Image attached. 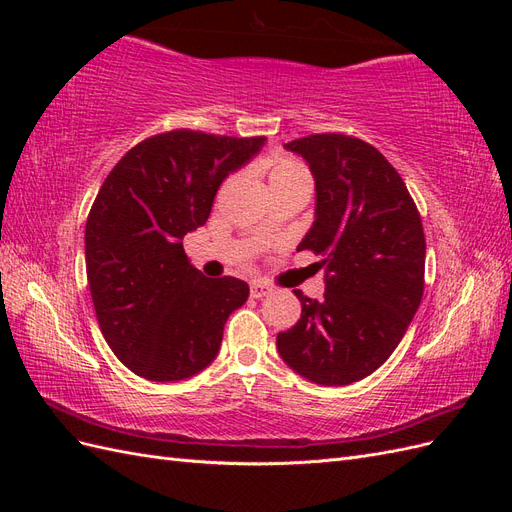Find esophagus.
Segmentation results:
<instances>
[{
	"instance_id": "34e87169",
	"label": "esophagus",
	"mask_w": 512,
	"mask_h": 512,
	"mask_svg": "<svg viewBox=\"0 0 512 512\" xmlns=\"http://www.w3.org/2000/svg\"><path fill=\"white\" fill-rule=\"evenodd\" d=\"M269 292H271V288H269L265 282L254 280V282L250 284V294H252V299H262V297H267Z\"/></svg>"
}]
</instances>
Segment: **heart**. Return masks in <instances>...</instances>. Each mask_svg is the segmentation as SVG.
Listing matches in <instances>:
<instances>
[{"label": "heart", "mask_w": 512, "mask_h": 512, "mask_svg": "<svg viewBox=\"0 0 512 512\" xmlns=\"http://www.w3.org/2000/svg\"><path fill=\"white\" fill-rule=\"evenodd\" d=\"M294 177H307V170L299 162L288 160V158H280V160L269 162L271 188H275V185H280L284 181H290Z\"/></svg>", "instance_id": "obj_1"}]
</instances>
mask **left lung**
<instances>
[{
	"instance_id": "obj_1",
	"label": "left lung",
	"mask_w": 512,
	"mask_h": 512,
	"mask_svg": "<svg viewBox=\"0 0 512 512\" xmlns=\"http://www.w3.org/2000/svg\"><path fill=\"white\" fill-rule=\"evenodd\" d=\"M309 164L316 220L297 250L324 256V297L277 333L299 376L324 386L363 380L389 359L423 299L425 232L404 179L361 138L312 134L284 145Z\"/></svg>"
}]
</instances>
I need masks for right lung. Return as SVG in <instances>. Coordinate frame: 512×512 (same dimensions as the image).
<instances>
[{
	"label": "right lung",
	"mask_w": 512,
	"mask_h": 512,
	"mask_svg": "<svg viewBox=\"0 0 512 512\" xmlns=\"http://www.w3.org/2000/svg\"><path fill=\"white\" fill-rule=\"evenodd\" d=\"M265 141L164 132L132 147L104 179L85 226L87 282L106 344L136 376L177 382L218 356L224 324L250 286L205 277L181 241Z\"/></svg>",
	"instance_id": "1"
}]
</instances>
